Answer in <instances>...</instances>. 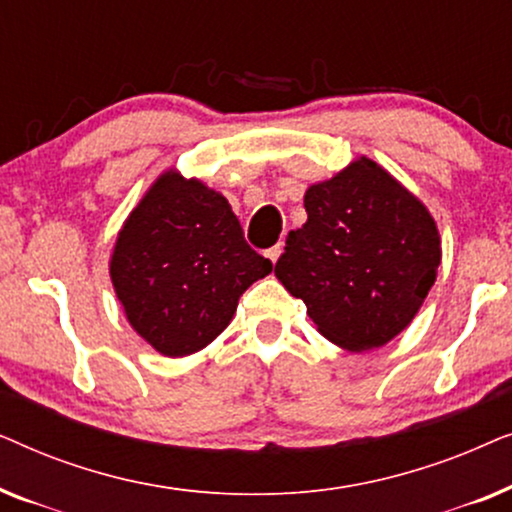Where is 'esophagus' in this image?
I'll list each match as a JSON object with an SVG mask.
<instances>
[{
	"instance_id": "esophagus-1",
	"label": "esophagus",
	"mask_w": 512,
	"mask_h": 512,
	"mask_svg": "<svg viewBox=\"0 0 512 512\" xmlns=\"http://www.w3.org/2000/svg\"><path fill=\"white\" fill-rule=\"evenodd\" d=\"M282 249H284V244L282 242H277L275 247H270L268 251H265V256H268V261H272V263H277V258L282 256Z\"/></svg>"
}]
</instances>
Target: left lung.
Wrapping results in <instances>:
<instances>
[{"label": "left lung", "instance_id": "obj_1", "mask_svg": "<svg viewBox=\"0 0 512 512\" xmlns=\"http://www.w3.org/2000/svg\"><path fill=\"white\" fill-rule=\"evenodd\" d=\"M305 212V226L286 237L277 279L335 345H387L436 282L440 237L431 214L368 158L307 188Z\"/></svg>", "mask_w": 512, "mask_h": 512}]
</instances>
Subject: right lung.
Returning <instances> with one entry per match:
<instances>
[{
	"label": "right lung",
	"mask_w": 512,
	"mask_h": 512,
	"mask_svg": "<svg viewBox=\"0 0 512 512\" xmlns=\"http://www.w3.org/2000/svg\"><path fill=\"white\" fill-rule=\"evenodd\" d=\"M272 263L244 240L221 193L165 172L132 209L111 256V282L132 328L165 356L207 347Z\"/></svg>",
	"instance_id": "right-lung-1"
}]
</instances>
